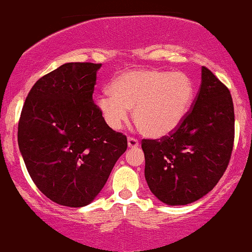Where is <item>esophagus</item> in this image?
<instances>
[{"instance_id":"esophagus-1","label":"esophagus","mask_w":252,"mask_h":252,"mask_svg":"<svg viewBox=\"0 0 252 252\" xmlns=\"http://www.w3.org/2000/svg\"><path fill=\"white\" fill-rule=\"evenodd\" d=\"M139 145H140L139 140L135 139V137H133V136H129L128 137V146L129 147L135 148V147H139Z\"/></svg>"}]
</instances>
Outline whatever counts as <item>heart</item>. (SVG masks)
Here are the masks:
<instances>
[{"mask_svg": "<svg viewBox=\"0 0 252 252\" xmlns=\"http://www.w3.org/2000/svg\"><path fill=\"white\" fill-rule=\"evenodd\" d=\"M192 81L184 72L140 68L119 75L111 93L97 99L106 124L119 129L134 108V121L150 137H163L182 123L192 104Z\"/></svg>", "mask_w": 252, "mask_h": 252, "instance_id": "1", "label": "heart"}]
</instances>
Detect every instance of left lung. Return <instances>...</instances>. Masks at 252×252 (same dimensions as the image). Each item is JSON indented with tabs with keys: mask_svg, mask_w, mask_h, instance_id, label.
Instances as JSON below:
<instances>
[{
	"mask_svg": "<svg viewBox=\"0 0 252 252\" xmlns=\"http://www.w3.org/2000/svg\"><path fill=\"white\" fill-rule=\"evenodd\" d=\"M234 145V107L229 89L203 66L202 83L182 123L160 139H144L145 177L168 205H186L216 186Z\"/></svg>",
	"mask_w": 252,
	"mask_h": 252,
	"instance_id": "left-lung-1",
	"label": "left lung"
}]
</instances>
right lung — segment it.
Segmentation results:
<instances>
[{
    "label": "right lung",
    "mask_w": 252,
    "mask_h": 252,
    "mask_svg": "<svg viewBox=\"0 0 252 252\" xmlns=\"http://www.w3.org/2000/svg\"><path fill=\"white\" fill-rule=\"evenodd\" d=\"M101 63H67L33 84L21 110L18 145L37 189L59 205L81 208L99 194L126 136L93 101Z\"/></svg>",
    "instance_id": "obj_1"
}]
</instances>
